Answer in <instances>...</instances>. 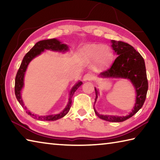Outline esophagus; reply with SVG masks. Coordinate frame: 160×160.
Listing matches in <instances>:
<instances>
[{"mask_svg": "<svg viewBox=\"0 0 160 160\" xmlns=\"http://www.w3.org/2000/svg\"><path fill=\"white\" fill-rule=\"evenodd\" d=\"M93 78H94L93 75L92 74V73H90V72H89V73H87V74H85V75H84V77H83V80H84V81L92 80H93Z\"/></svg>", "mask_w": 160, "mask_h": 160, "instance_id": "obj_1", "label": "esophagus"}]
</instances>
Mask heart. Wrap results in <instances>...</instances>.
I'll return each instance as SVG.
<instances>
[{
	"instance_id": "heart-1",
	"label": "heart",
	"mask_w": 160,
	"mask_h": 160,
	"mask_svg": "<svg viewBox=\"0 0 160 160\" xmlns=\"http://www.w3.org/2000/svg\"><path fill=\"white\" fill-rule=\"evenodd\" d=\"M83 56L86 58H97L98 63L102 65L107 64L112 58V53L110 48L102 45H90L86 47L82 51Z\"/></svg>"
}]
</instances>
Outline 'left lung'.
Wrapping results in <instances>:
<instances>
[{
	"instance_id": "1",
	"label": "left lung",
	"mask_w": 160,
	"mask_h": 160,
	"mask_svg": "<svg viewBox=\"0 0 160 160\" xmlns=\"http://www.w3.org/2000/svg\"><path fill=\"white\" fill-rule=\"evenodd\" d=\"M113 49L118 55L111 66L102 72L99 76L102 78H126L131 81L136 91V99L133 109L130 114L126 116H115L109 115H100L94 109V112L99 118L110 122H122L132 117L142 107L145 101L148 89V82L146 74L145 61L138 51L128 43L114 40L112 41ZM95 89L96 98L98 97L99 92Z\"/></svg>"
}]
</instances>
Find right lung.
<instances>
[{
  "label": "right lung",
  "mask_w": 160,
  "mask_h": 160,
  "mask_svg": "<svg viewBox=\"0 0 160 160\" xmlns=\"http://www.w3.org/2000/svg\"><path fill=\"white\" fill-rule=\"evenodd\" d=\"M68 48L66 44H62L61 42L58 41L56 39H47V40H42V41L38 42L36 44H35L33 47H32L30 51L26 53L25 57L23 58V60L22 61L21 65L19 68L18 71L17 72L15 77V94L17 98L18 101L20 103V105L23 108L26 109V107L24 106L22 99L21 98V90L23 88L24 85V76H25V71L27 70V68L28 66V64L29 63L32 59L36 57L38 55L41 54L44 50H52V51H68ZM82 82L80 81L76 85L73 86L72 88L71 91L70 93V98L68 103L66 107L65 108L63 112H61L58 114L55 115H48V116H39L37 115H34L32 113L29 111H27V113L29 115L32 116V117L35 119L39 121H56L58 119L63 117L66 116L68 113L69 110L71 107L72 105V100L71 98L73 96V94L77 90V89L82 85Z\"/></svg>",
  "instance_id": "right-lung-1"
}]
</instances>
